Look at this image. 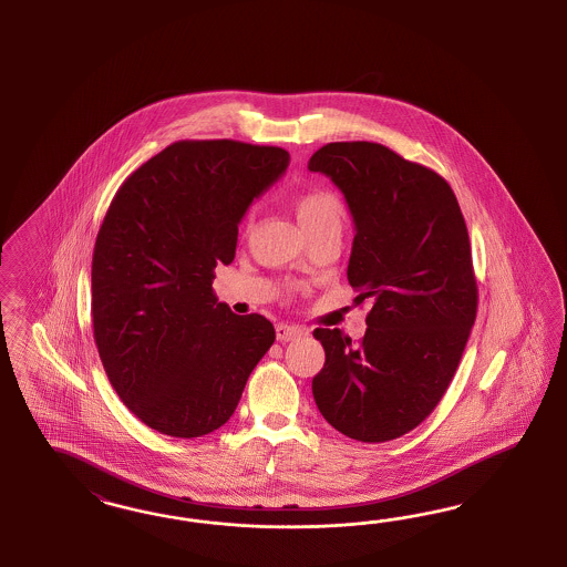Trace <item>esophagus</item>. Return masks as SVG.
I'll return each mask as SVG.
<instances>
[{"label": "esophagus", "instance_id": "esophagus-1", "mask_svg": "<svg viewBox=\"0 0 567 567\" xmlns=\"http://www.w3.org/2000/svg\"><path fill=\"white\" fill-rule=\"evenodd\" d=\"M301 334H306L303 328L292 327V324H278V327H276V339L282 341V343L295 341V339H299Z\"/></svg>", "mask_w": 567, "mask_h": 567}]
</instances>
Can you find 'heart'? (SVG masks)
Wrapping results in <instances>:
<instances>
[{"label":"heart","instance_id":"obj_1","mask_svg":"<svg viewBox=\"0 0 567 567\" xmlns=\"http://www.w3.org/2000/svg\"><path fill=\"white\" fill-rule=\"evenodd\" d=\"M295 209L303 228L324 223L341 224L343 220V204L330 190L313 189L301 193L295 202Z\"/></svg>","mask_w":567,"mask_h":567}]
</instances>
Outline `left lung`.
I'll return each mask as SVG.
<instances>
[{"instance_id": "left-lung-1", "label": "left lung", "mask_w": 567, "mask_h": 567, "mask_svg": "<svg viewBox=\"0 0 567 567\" xmlns=\"http://www.w3.org/2000/svg\"><path fill=\"white\" fill-rule=\"evenodd\" d=\"M308 168L344 195L355 224L347 278L372 303L360 343L313 330L327 361L311 393L344 436L393 441L439 405L476 320L464 216L443 176L380 143H328Z\"/></svg>"}]
</instances>
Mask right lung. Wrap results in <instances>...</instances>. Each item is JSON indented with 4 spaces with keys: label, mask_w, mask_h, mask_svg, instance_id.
<instances>
[{
    "label": "right lung",
    "mask_w": 567,
    "mask_h": 567,
    "mask_svg": "<svg viewBox=\"0 0 567 567\" xmlns=\"http://www.w3.org/2000/svg\"><path fill=\"white\" fill-rule=\"evenodd\" d=\"M289 159L268 145L176 141L112 199L93 249V337L114 391L150 429L176 439L220 429L275 343L270 320L233 313L212 282Z\"/></svg>",
    "instance_id": "right-lung-1"
}]
</instances>
